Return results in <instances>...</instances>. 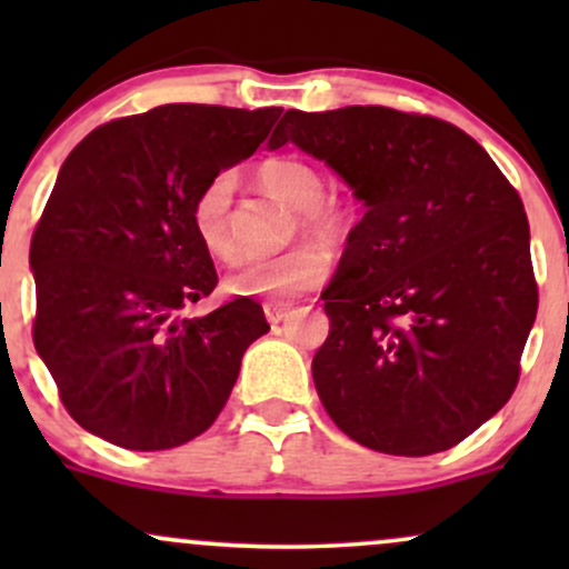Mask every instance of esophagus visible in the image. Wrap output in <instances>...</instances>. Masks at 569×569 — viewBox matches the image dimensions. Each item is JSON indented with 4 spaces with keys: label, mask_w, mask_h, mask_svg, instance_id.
I'll return each instance as SVG.
<instances>
[{
    "label": "esophagus",
    "mask_w": 569,
    "mask_h": 569,
    "mask_svg": "<svg viewBox=\"0 0 569 569\" xmlns=\"http://www.w3.org/2000/svg\"><path fill=\"white\" fill-rule=\"evenodd\" d=\"M291 305H286V302H267L264 305V316H267V321L270 323H280V321H286V318L291 316Z\"/></svg>",
    "instance_id": "34e87169"
}]
</instances>
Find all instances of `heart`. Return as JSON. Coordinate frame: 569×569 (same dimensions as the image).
<instances>
[{
	"instance_id": "obj_1",
	"label": "heart",
	"mask_w": 569,
	"mask_h": 569,
	"mask_svg": "<svg viewBox=\"0 0 569 569\" xmlns=\"http://www.w3.org/2000/svg\"><path fill=\"white\" fill-rule=\"evenodd\" d=\"M259 179L276 198L297 208L299 227L321 243H339L350 232V208L342 200L326 198L323 173L312 162L293 154H278L259 166ZM232 187V173L221 171L202 184L192 202V227L200 246L224 262L238 253L230 224ZM326 276H329V259L321 248L299 243L286 251L246 259L227 278V291L234 297L289 302L297 293L318 289Z\"/></svg>"
}]
</instances>
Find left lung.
<instances>
[{
    "instance_id": "obj_1",
    "label": "left lung",
    "mask_w": 569,
    "mask_h": 569,
    "mask_svg": "<svg viewBox=\"0 0 569 569\" xmlns=\"http://www.w3.org/2000/svg\"><path fill=\"white\" fill-rule=\"evenodd\" d=\"M293 141L363 200L312 358L323 409L385 455L452 449L506 407L538 316L525 202L452 122L388 107L289 109Z\"/></svg>"
}]
</instances>
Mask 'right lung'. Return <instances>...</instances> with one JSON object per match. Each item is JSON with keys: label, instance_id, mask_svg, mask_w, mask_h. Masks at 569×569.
<instances>
[{"label": "right lung", "instance_id": "obj_1", "mask_svg": "<svg viewBox=\"0 0 569 569\" xmlns=\"http://www.w3.org/2000/svg\"><path fill=\"white\" fill-rule=\"evenodd\" d=\"M280 112L166 103L71 149L31 234V335L84 430L154 452L192 441L224 409L243 352L270 326L248 297L181 316L219 283L192 202L257 152Z\"/></svg>", "mask_w": 569, "mask_h": 569}]
</instances>
